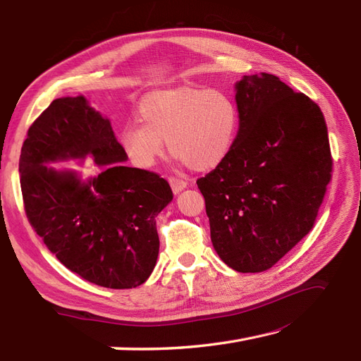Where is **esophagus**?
<instances>
[{
	"label": "esophagus",
	"instance_id": "obj_1",
	"mask_svg": "<svg viewBox=\"0 0 361 361\" xmlns=\"http://www.w3.org/2000/svg\"><path fill=\"white\" fill-rule=\"evenodd\" d=\"M169 183H171L172 190L175 194H178L183 189L188 188V181L183 178H178V176H169Z\"/></svg>",
	"mask_w": 361,
	"mask_h": 361
}]
</instances>
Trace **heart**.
<instances>
[{"mask_svg":"<svg viewBox=\"0 0 361 361\" xmlns=\"http://www.w3.org/2000/svg\"><path fill=\"white\" fill-rule=\"evenodd\" d=\"M139 123L120 131V142L139 167H152L164 153L194 171H209L228 157L239 128L233 98L217 89L180 86L154 90L139 103Z\"/></svg>","mask_w":361,"mask_h":361,"instance_id":"obj_1","label":"heart"}]
</instances>
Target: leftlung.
Wrapping results in <instances>:
<instances>
[{"label": "left lung", "instance_id": "1", "mask_svg": "<svg viewBox=\"0 0 361 361\" xmlns=\"http://www.w3.org/2000/svg\"><path fill=\"white\" fill-rule=\"evenodd\" d=\"M236 104L235 144L197 186L217 255L238 272H263L312 230L334 159L321 108L280 78L244 76Z\"/></svg>", "mask_w": 361, "mask_h": 361}]
</instances>
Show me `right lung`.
Returning a JSON list of instances; mask_svg holds the SVG:
<instances>
[{
    "label": "right lung",
    "instance_id": "add662e5",
    "mask_svg": "<svg viewBox=\"0 0 361 361\" xmlns=\"http://www.w3.org/2000/svg\"><path fill=\"white\" fill-rule=\"evenodd\" d=\"M92 154L102 173L81 183L49 160ZM126 153L108 118L84 97L58 98L34 120L18 171L25 213L61 263L90 283L130 289L157 264V216L173 199L158 173L126 167Z\"/></svg>",
    "mask_w": 361,
    "mask_h": 361
}]
</instances>
